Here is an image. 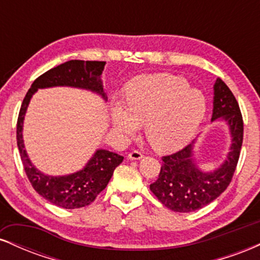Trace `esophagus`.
<instances>
[{"label": "esophagus", "mask_w": 260, "mask_h": 260, "mask_svg": "<svg viewBox=\"0 0 260 260\" xmlns=\"http://www.w3.org/2000/svg\"><path fill=\"white\" fill-rule=\"evenodd\" d=\"M128 159H129V160H140V159H143V154L140 153V151L133 150V151H131L129 154H128Z\"/></svg>", "instance_id": "esophagus-1"}]
</instances>
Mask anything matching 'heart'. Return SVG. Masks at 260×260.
<instances>
[{
  "mask_svg": "<svg viewBox=\"0 0 260 260\" xmlns=\"http://www.w3.org/2000/svg\"><path fill=\"white\" fill-rule=\"evenodd\" d=\"M126 104L113 101V128L133 138L144 124L148 142L155 150L171 153L196 137L207 113V96L180 76L143 74L126 86Z\"/></svg>",
  "mask_w": 260,
  "mask_h": 260,
  "instance_id": "heart-1",
  "label": "heart"
}]
</instances>
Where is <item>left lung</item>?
Returning a JSON list of instances; mask_svg holds the SVG:
<instances>
[{"label":"left lung","mask_w":260,"mask_h":260,"mask_svg":"<svg viewBox=\"0 0 260 260\" xmlns=\"http://www.w3.org/2000/svg\"><path fill=\"white\" fill-rule=\"evenodd\" d=\"M213 122H223L230 134V148L219 166L205 171L196 157V138L177 153L162 157L159 178L150 184L156 198L177 213H190L215 201L228 188L237 166L243 140L240 106L229 86L217 78L214 84Z\"/></svg>","instance_id":"obj_1"}]
</instances>
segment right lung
<instances>
[{
  "mask_svg": "<svg viewBox=\"0 0 260 260\" xmlns=\"http://www.w3.org/2000/svg\"><path fill=\"white\" fill-rule=\"evenodd\" d=\"M105 64L106 62L100 61L72 59L47 71L34 80L20 107L17 122V144L25 174L39 194L59 208L77 209L86 207L94 202L101 190L106 188L115 169L123 161V156L106 149H96L88 162L78 171L59 176L44 174L31 162L23 140V124L26 110L32 95L39 89L55 86L88 90L107 101L101 79Z\"/></svg>",
  "mask_w": 260,
  "mask_h": 260,
  "instance_id": "add662e5",
  "label": "right lung"
}]
</instances>
